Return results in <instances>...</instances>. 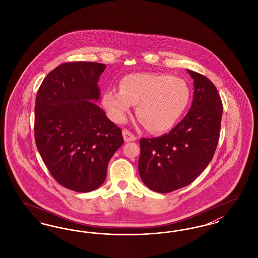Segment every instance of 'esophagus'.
I'll return each instance as SVG.
<instances>
[{
  "label": "esophagus",
  "instance_id": "obj_1",
  "mask_svg": "<svg viewBox=\"0 0 258 258\" xmlns=\"http://www.w3.org/2000/svg\"><path fill=\"white\" fill-rule=\"evenodd\" d=\"M123 137H124V142H132L136 140V136H134V134L126 130L123 131Z\"/></svg>",
  "mask_w": 258,
  "mask_h": 258
}]
</instances>
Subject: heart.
<instances>
[{"label":"heart","instance_id":"1","mask_svg":"<svg viewBox=\"0 0 258 258\" xmlns=\"http://www.w3.org/2000/svg\"><path fill=\"white\" fill-rule=\"evenodd\" d=\"M190 88L184 80L164 73H134L120 81V90L107 89L103 104L114 122L122 123L134 104L136 114L155 133L173 127L185 112Z\"/></svg>","mask_w":258,"mask_h":258}]
</instances>
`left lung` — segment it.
<instances>
[{"label": "left lung", "instance_id": "1", "mask_svg": "<svg viewBox=\"0 0 258 258\" xmlns=\"http://www.w3.org/2000/svg\"><path fill=\"white\" fill-rule=\"evenodd\" d=\"M187 72L194 80L188 113L169 134L140 139V177L148 188L162 194L195 180L211 161L219 140L223 104L217 88L205 76Z\"/></svg>", "mask_w": 258, "mask_h": 258}]
</instances>
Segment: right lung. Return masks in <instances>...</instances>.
I'll return each instance as SVG.
<instances>
[{"mask_svg":"<svg viewBox=\"0 0 258 258\" xmlns=\"http://www.w3.org/2000/svg\"><path fill=\"white\" fill-rule=\"evenodd\" d=\"M105 64L63 63L49 73L35 100L34 136L53 178L76 192L102 185L107 164L123 145L121 128L94 102Z\"/></svg>","mask_w":258,"mask_h":258,"instance_id":"add662e5","label":"right lung"}]
</instances>
